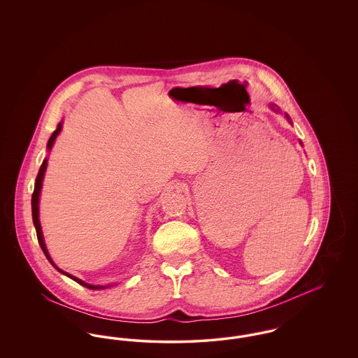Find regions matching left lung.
<instances>
[{"label":"left lung","mask_w":358,"mask_h":358,"mask_svg":"<svg viewBox=\"0 0 358 358\" xmlns=\"http://www.w3.org/2000/svg\"><path fill=\"white\" fill-rule=\"evenodd\" d=\"M276 111H278V110H276Z\"/></svg>","instance_id":"8db88e82"}]
</instances>
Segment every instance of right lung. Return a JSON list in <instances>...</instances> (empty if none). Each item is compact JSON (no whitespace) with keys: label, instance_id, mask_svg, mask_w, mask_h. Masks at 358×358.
Returning <instances> with one entry per match:
<instances>
[{"label":"right lung","instance_id":"add662e5","mask_svg":"<svg viewBox=\"0 0 358 358\" xmlns=\"http://www.w3.org/2000/svg\"><path fill=\"white\" fill-rule=\"evenodd\" d=\"M60 130H62V123H59V124H57L56 130L52 133L51 138H50V141H48V146H47V148H48L50 150L52 149V145H53V142H55L56 136H59ZM47 162H48V161H47V159H44V161H43V164H41V166H40V171H38V174H37V177H36V182H34V193H32V217H34V228H36V235H37L38 244H40V247H41V250H43L44 255L47 256V259L51 262L52 266H53V267H55V268H56L59 273L67 275L69 278L73 279L75 282H78L79 285L85 286V287H87V289H106L107 286L104 287V286H95V285H90V283H85V282H83L82 279H79V278H76V276H73V275H71V273H66V271L60 270L59 267H56V266H55V263L52 262L51 256H50L48 251H47V247H45V244H44V238H43V234H41V227H40V222H38V196H40V190H41V185H43L44 173H45V169H47Z\"/></svg>","mask_w":358,"mask_h":358}]
</instances>
